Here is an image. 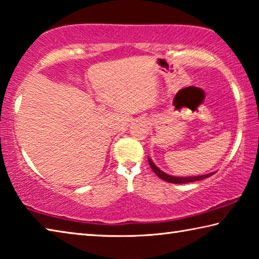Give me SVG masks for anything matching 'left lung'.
<instances>
[{
  "label": "left lung",
  "mask_w": 259,
  "mask_h": 259,
  "mask_svg": "<svg viewBox=\"0 0 259 259\" xmlns=\"http://www.w3.org/2000/svg\"><path fill=\"white\" fill-rule=\"evenodd\" d=\"M148 161H149V165L152 168V170L155 171L156 175L158 178L166 181V182L168 183H175V184H182V183H189V182H196V181H201L203 179H207L211 176L214 173H209V174H206V175H199V176H173V175H168L166 174L165 171L160 170L158 167L153 164V161L151 160V158H148Z\"/></svg>",
  "instance_id": "8db88e82"
}]
</instances>
